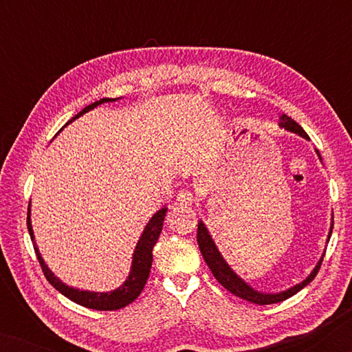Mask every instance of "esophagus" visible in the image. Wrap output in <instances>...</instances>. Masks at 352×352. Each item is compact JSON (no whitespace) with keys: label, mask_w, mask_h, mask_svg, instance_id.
Returning a JSON list of instances; mask_svg holds the SVG:
<instances>
[{"label":"esophagus","mask_w":352,"mask_h":352,"mask_svg":"<svg viewBox=\"0 0 352 352\" xmlns=\"http://www.w3.org/2000/svg\"><path fill=\"white\" fill-rule=\"evenodd\" d=\"M192 204H194V197H192L190 192L189 190H181L179 194H177L175 210H187V208H190Z\"/></svg>","instance_id":"esophagus-1"}]
</instances>
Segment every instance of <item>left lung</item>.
Segmentation results:
<instances>
[{
  "label": "left lung",
  "mask_w": 352,
  "mask_h": 352,
  "mask_svg": "<svg viewBox=\"0 0 352 352\" xmlns=\"http://www.w3.org/2000/svg\"><path fill=\"white\" fill-rule=\"evenodd\" d=\"M278 126L287 129V131H290V133H295V134H298V136L309 139V136H307L305 129H302L300 124L295 122V120H292L290 117H288V115H282ZM316 152L320 158L319 151H316ZM331 229H333V223H331L327 242L330 240ZM197 242H199L201 256H204L205 263L208 264L210 271L214 276L216 280H218L221 285L226 288V290H229L230 293H232V295L242 298V300H247L250 302H254V305H274V302H280L283 300H287V298L296 295L298 292L302 290V288H305L306 285H309V283L314 280V277L317 276V272H319L322 261H324V256H325V253H324V256L319 259V263L316 264V267L312 269V272L301 283H296L295 287L288 288V290L280 292V293H263V292L254 290L253 287H250L247 282L242 280V278H240L237 274L230 269L229 264L226 263V259L223 258V254L219 253L216 243L213 242V237L210 235L208 229H206V226L204 224V221H199V229H197Z\"/></svg>",
  "instance_id": "obj_1"
}]
</instances>
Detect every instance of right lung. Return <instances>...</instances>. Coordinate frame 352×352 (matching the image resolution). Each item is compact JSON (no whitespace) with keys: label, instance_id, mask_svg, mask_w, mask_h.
<instances>
[{"label":"right lung","instance_id":"1","mask_svg":"<svg viewBox=\"0 0 352 352\" xmlns=\"http://www.w3.org/2000/svg\"><path fill=\"white\" fill-rule=\"evenodd\" d=\"M120 99V98H118ZM117 99H110V98H104L100 100H96L88 107H85L80 113H76L70 122L65 123V126L69 123L74 122L75 118L81 117V115L89 112L98 105L104 104V102H113ZM168 208H162L158 210L155 214L152 216L151 221H148L146 228H144V232L141 237L138 240L136 248H134L133 253V263H131V271H129V276L126 277V280L123 282V285H120L118 288H115L112 292H88V290H78V288L69 287L65 283L60 282L59 277H56L50 267L46 266L45 259L41 258L40 250H38L36 243H35V235H33V229H32V219H30V205H28V214H27V228H28V234H30V239L33 242V248H35L36 258L40 261V266L43 269V274L47 278V282L51 283L52 287L56 288L57 292L62 293V295L69 298L76 305H81L88 309H96V311H117L122 309V307L128 306L129 302H133L136 298L141 295L142 288L146 287V282L148 278V274H151V267H152V250L155 247L158 237H160V232L163 229V219H165Z\"/></svg>","mask_w":352,"mask_h":352}]
</instances>
